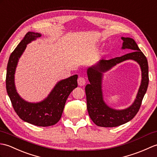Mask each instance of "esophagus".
I'll use <instances>...</instances> for the list:
<instances>
[{
  "mask_svg": "<svg viewBox=\"0 0 157 157\" xmlns=\"http://www.w3.org/2000/svg\"><path fill=\"white\" fill-rule=\"evenodd\" d=\"M85 83H86L85 79L84 78H83V77H82V76H81V77H79V78H78V84L79 86H83V85H85Z\"/></svg>",
  "mask_w": 157,
  "mask_h": 157,
  "instance_id": "esophagus-1",
  "label": "esophagus"
}]
</instances>
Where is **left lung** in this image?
<instances>
[{"label":"left lung","mask_w":157,"mask_h":157,"mask_svg":"<svg viewBox=\"0 0 157 157\" xmlns=\"http://www.w3.org/2000/svg\"><path fill=\"white\" fill-rule=\"evenodd\" d=\"M122 49L134 50L131 53L110 60H101L87 69L89 84L85 86L87 111L90 119L97 126L101 127H116L133 119L140 109L142 99L148 85V65L147 59L139 49L136 41L130 37H121ZM127 59H133L140 65L142 81L140 88L132 105L126 109L116 110L109 108L103 100L102 92V73L117 63Z\"/></svg>","instance_id":"left-lung-1"}]
</instances>
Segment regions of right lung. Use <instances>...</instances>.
<instances>
[{"label":"right lung","instance_id":"obj_1","mask_svg":"<svg viewBox=\"0 0 157 157\" xmlns=\"http://www.w3.org/2000/svg\"><path fill=\"white\" fill-rule=\"evenodd\" d=\"M41 36L39 33L29 31L10 54L6 68V88L14 110L21 119L35 126L46 127L60 120L68 97L77 87L78 75L59 81L46 98L39 103L27 102L19 96L15 85L17 63L27 45Z\"/></svg>","mask_w":157,"mask_h":157}]
</instances>
